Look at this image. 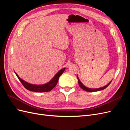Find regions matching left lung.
<instances>
[{
	"label": "left lung",
	"instance_id": "1",
	"mask_svg": "<svg viewBox=\"0 0 130 130\" xmlns=\"http://www.w3.org/2000/svg\"><path fill=\"white\" fill-rule=\"evenodd\" d=\"M77 80H78V85H79V86L82 89L85 90V91H87V92H96V91H99V90H103L104 89H105L106 87H107V86H108V85L111 84V81L109 82V84H108L107 85H106L105 86H104V87H101V88H96V89H91V88H89L87 87H86V86H85L83 84H82V82L80 81V80H79V78H78V76H77Z\"/></svg>",
	"mask_w": 130,
	"mask_h": 130
}]
</instances>
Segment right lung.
I'll use <instances>...</instances> for the list:
<instances>
[{"label":"right lung","mask_w":130,"mask_h":130,"mask_svg":"<svg viewBox=\"0 0 130 130\" xmlns=\"http://www.w3.org/2000/svg\"><path fill=\"white\" fill-rule=\"evenodd\" d=\"M65 69L66 68H63L60 70V71L56 73L55 75L54 76V77L49 82L43 85H33L29 84L28 82L22 80V78L19 77L16 73H14L19 81L21 82L22 85L27 90L35 92H47L50 91L51 90H52L56 86L59 77L62 74V73L64 72Z\"/></svg>","instance_id":"right-lung-1"}]
</instances>
